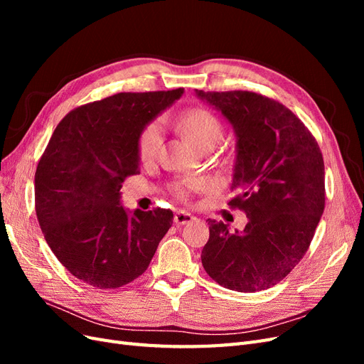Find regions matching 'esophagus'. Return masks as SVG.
Returning <instances> with one entry per match:
<instances>
[{
	"label": "esophagus",
	"mask_w": 364,
	"mask_h": 364,
	"mask_svg": "<svg viewBox=\"0 0 364 364\" xmlns=\"http://www.w3.org/2000/svg\"><path fill=\"white\" fill-rule=\"evenodd\" d=\"M173 220H174L176 225H186V223H191L193 220H194V217L190 213H186V211H176Z\"/></svg>",
	"instance_id": "obj_1"
}]
</instances>
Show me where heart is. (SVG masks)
<instances>
[{
  "mask_svg": "<svg viewBox=\"0 0 364 364\" xmlns=\"http://www.w3.org/2000/svg\"><path fill=\"white\" fill-rule=\"evenodd\" d=\"M176 126L182 134L188 138L196 147L200 150H209L215 147L220 139L223 136V124L218 117L202 106L186 107L176 118ZM162 146V130L158 123H149L141 130L136 142L138 158L142 162L153 161L161 150ZM203 179H190L183 182H176L171 190L179 197V199H186V190L188 188H199L203 186Z\"/></svg>",
  "mask_w": 364,
  "mask_h": 364,
  "instance_id": "1",
  "label": "heart"
}]
</instances>
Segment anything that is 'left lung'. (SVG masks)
I'll use <instances>...</instances> for the list:
<instances>
[{
    "mask_svg": "<svg viewBox=\"0 0 364 364\" xmlns=\"http://www.w3.org/2000/svg\"><path fill=\"white\" fill-rule=\"evenodd\" d=\"M196 92L235 129L237 161L230 185L235 196L228 205L249 218L240 232L206 220L203 269L229 290L270 289L304 258L323 214L321 147L302 121L270 97L250 91Z\"/></svg>",
    "mask_w": 364,
    "mask_h": 364,
    "instance_id": "obj_1",
    "label": "left lung"
}]
</instances>
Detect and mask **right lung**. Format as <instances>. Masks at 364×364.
Instances as JSON below:
<instances>
[{
  "label": "right lung",
  "mask_w": 364,
  "mask_h": 364,
  "mask_svg": "<svg viewBox=\"0 0 364 364\" xmlns=\"http://www.w3.org/2000/svg\"><path fill=\"white\" fill-rule=\"evenodd\" d=\"M183 90L119 92L73 109L35 174V208L50 249L73 277L100 290L141 277L173 225L170 209L129 215L119 190L139 173L141 130Z\"/></svg>",
  "instance_id": "add662e5"
}]
</instances>
